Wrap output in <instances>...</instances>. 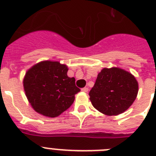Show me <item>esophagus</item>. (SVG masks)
<instances>
[{
	"mask_svg": "<svg viewBox=\"0 0 156 156\" xmlns=\"http://www.w3.org/2000/svg\"><path fill=\"white\" fill-rule=\"evenodd\" d=\"M81 90H82L83 92H87L88 91V88L87 87H83L81 89Z\"/></svg>",
	"mask_w": 156,
	"mask_h": 156,
	"instance_id": "obj_1",
	"label": "esophagus"
}]
</instances>
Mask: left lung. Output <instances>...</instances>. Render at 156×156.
I'll return each instance as SVG.
<instances>
[{"label":"left lung","mask_w":156,"mask_h":156,"mask_svg":"<svg viewBox=\"0 0 156 156\" xmlns=\"http://www.w3.org/2000/svg\"><path fill=\"white\" fill-rule=\"evenodd\" d=\"M138 83L129 72L119 68H104L98 75L90 100L97 110L117 115L129 108L137 98Z\"/></svg>","instance_id":"left-lung-1"}]
</instances>
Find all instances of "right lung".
<instances>
[{"label":"right lung","mask_w":156,"mask_h":156,"mask_svg":"<svg viewBox=\"0 0 156 156\" xmlns=\"http://www.w3.org/2000/svg\"><path fill=\"white\" fill-rule=\"evenodd\" d=\"M68 67L59 62L43 61L32 66L23 80L29 102L37 112L56 117L68 109L80 89L75 78L67 76Z\"/></svg>","instance_id":"1"}]
</instances>
